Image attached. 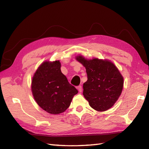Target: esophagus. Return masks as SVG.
Listing matches in <instances>:
<instances>
[{"mask_svg": "<svg viewBox=\"0 0 149 149\" xmlns=\"http://www.w3.org/2000/svg\"><path fill=\"white\" fill-rule=\"evenodd\" d=\"M78 89L79 92H81L82 91V86H78Z\"/></svg>", "mask_w": 149, "mask_h": 149, "instance_id": "obj_1", "label": "esophagus"}]
</instances>
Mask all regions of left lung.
<instances>
[{"label":"left lung","instance_id":"obj_1","mask_svg":"<svg viewBox=\"0 0 149 149\" xmlns=\"http://www.w3.org/2000/svg\"><path fill=\"white\" fill-rule=\"evenodd\" d=\"M76 60L86 68L88 80L83 84V95L90 106L97 111H104L114 106L123 88L124 79L115 65L107 60Z\"/></svg>","mask_w":149,"mask_h":149}]
</instances>
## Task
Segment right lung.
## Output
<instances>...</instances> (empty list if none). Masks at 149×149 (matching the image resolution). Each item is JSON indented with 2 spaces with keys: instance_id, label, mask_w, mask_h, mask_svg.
Returning <instances> with one entry per match:
<instances>
[{
  "instance_id": "right-lung-1",
  "label": "right lung",
  "mask_w": 149,
  "mask_h": 149,
  "mask_svg": "<svg viewBox=\"0 0 149 149\" xmlns=\"http://www.w3.org/2000/svg\"><path fill=\"white\" fill-rule=\"evenodd\" d=\"M59 61L44 62L35 73L31 91L36 102L49 114H58L69 107L78 93L61 73Z\"/></svg>"
}]
</instances>
